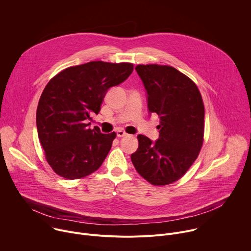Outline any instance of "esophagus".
Wrapping results in <instances>:
<instances>
[{
  "mask_svg": "<svg viewBox=\"0 0 251 251\" xmlns=\"http://www.w3.org/2000/svg\"><path fill=\"white\" fill-rule=\"evenodd\" d=\"M116 135H117V137H126L128 134L123 130H119L116 132Z\"/></svg>",
  "mask_w": 251,
  "mask_h": 251,
  "instance_id": "34e87169",
  "label": "esophagus"
}]
</instances>
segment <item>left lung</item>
<instances>
[{
	"label": "left lung",
	"mask_w": 251,
	"mask_h": 251,
	"mask_svg": "<svg viewBox=\"0 0 251 251\" xmlns=\"http://www.w3.org/2000/svg\"><path fill=\"white\" fill-rule=\"evenodd\" d=\"M147 91L149 114L160 118L159 139L138 135L139 147L131 155L136 171L155 186L183 176L199 156L203 140L204 107L197 85L168 65L135 67Z\"/></svg>",
	"instance_id": "obj_1"
}]
</instances>
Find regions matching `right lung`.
I'll use <instances>...</instances> for the list:
<instances>
[{"label":"right lung","mask_w":251,"mask_h":251,"mask_svg":"<svg viewBox=\"0 0 251 251\" xmlns=\"http://www.w3.org/2000/svg\"><path fill=\"white\" fill-rule=\"evenodd\" d=\"M133 64L90 61L65 68L50 80L37 109L38 135L46 158L59 176L75 180L96 171L116 136L90 129L109 88L125 81Z\"/></svg>","instance_id":"obj_1"}]
</instances>
